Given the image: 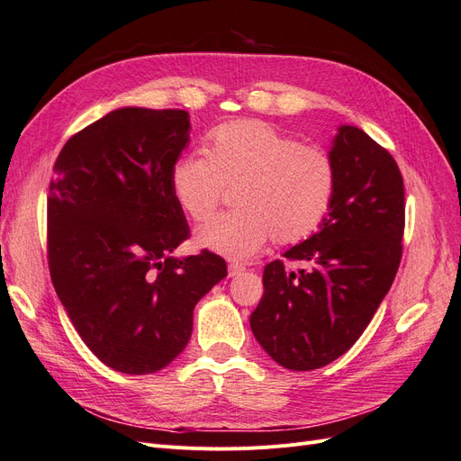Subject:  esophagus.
<instances>
[{
	"label": "esophagus",
	"mask_w": 461,
	"mask_h": 461,
	"mask_svg": "<svg viewBox=\"0 0 461 461\" xmlns=\"http://www.w3.org/2000/svg\"><path fill=\"white\" fill-rule=\"evenodd\" d=\"M246 271L244 265H239V263H230L229 265V276H239Z\"/></svg>",
	"instance_id": "34e87169"
}]
</instances>
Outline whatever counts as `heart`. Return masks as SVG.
Masks as SVG:
<instances>
[{
    "instance_id": "heart-1",
    "label": "heart",
    "mask_w": 461,
    "mask_h": 461,
    "mask_svg": "<svg viewBox=\"0 0 461 461\" xmlns=\"http://www.w3.org/2000/svg\"><path fill=\"white\" fill-rule=\"evenodd\" d=\"M234 213L207 222L198 246L234 261L254 258L269 239L302 242L321 227L337 192V167L323 148L303 146L261 121L219 127L205 156L178 159L171 190L178 207L196 222L212 219L234 190Z\"/></svg>"
}]
</instances>
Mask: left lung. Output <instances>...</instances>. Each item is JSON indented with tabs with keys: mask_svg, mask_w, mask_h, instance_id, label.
Returning <instances> with one entry per match:
<instances>
[{
	"mask_svg": "<svg viewBox=\"0 0 461 461\" xmlns=\"http://www.w3.org/2000/svg\"><path fill=\"white\" fill-rule=\"evenodd\" d=\"M329 156L337 192L325 221L283 259L265 265L263 298L249 317L278 366L312 371L350 350L394 283L406 227L394 158L357 127H340Z\"/></svg>",
	"mask_w": 461,
	"mask_h": 461,
	"instance_id": "1",
	"label": "left lung"
}]
</instances>
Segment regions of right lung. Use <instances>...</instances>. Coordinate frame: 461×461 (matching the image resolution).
Returning a JSON list of instances; mask_svg holds the SVG:
<instances>
[{
  "label": "right lung",
  "instance_id": "add662e5",
  "mask_svg": "<svg viewBox=\"0 0 461 461\" xmlns=\"http://www.w3.org/2000/svg\"><path fill=\"white\" fill-rule=\"evenodd\" d=\"M188 142L186 111L122 107L68 138L53 165L51 283L92 354L127 375L169 366L196 303L227 276L209 249L171 256L190 236L171 190Z\"/></svg>",
  "mask_w": 461,
  "mask_h": 461
}]
</instances>
